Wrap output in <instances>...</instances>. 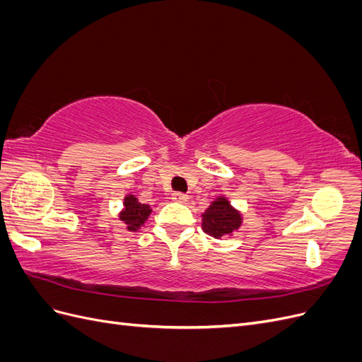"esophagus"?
I'll return each mask as SVG.
<instances>
[{
	"instance_id": "obj_1",
	"label": "esophagus",
	"mask_w": 362,
	"mask_h": 362,
	"mask_svg": "<svg viewBox=\"0 0 362 362\" xmlns=\"http://www.w3.org/2000/svg\"><path fill=\"white\" fill-rule=\"evenodd\" d=\"M172 199H173L175 202L185 204V202L189 201V196H187V194H184V193H173V194H172Z\"/></svg>"
}]
</instances>
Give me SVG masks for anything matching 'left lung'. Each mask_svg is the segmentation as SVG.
<instances>
[{
    "label": "left lung",
    "instance_id": "8db88e82",
    "mask_svg": "<svg viewBox=\"0 0 362 362\" xmlns=\"http://www.w3.org/2000/svg\"><path fill=\"white\" fill-rule=\"evenodd\" d=\"M202 229L214 238L231 237L243 223V214L231 205L226 196H217L202 213Z\"/></svg>",
    "mask_w": 362,
    "mask_h": 362
}]
</instances>
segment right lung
Returning a JSON list of instances; mask_svg holds the SVG:
<instances>
[{"mask_svg": "<svg viewBox=\"0 0 362 362\" xmlns=\"http://www.w3.org/2000/svg\"><path fill=\"white\" fill-rule=\"evenodd\" d=\"M122 210L119 211V221L122 222L128 231L136 233L139 229L145 225L148 221L149 214L152 213V208L148 204H141L136 194H125V198L122 201Z\"/></svg>", "mask_w": 362, "mask_h": 362, "instance_id": "right-lung-1", "label": "right lung"}]
</instances>
